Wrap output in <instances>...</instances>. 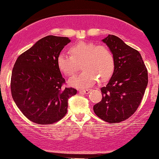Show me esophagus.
Wrapping results in <instances>:
<instances>
[{"label":"esophagus","mask_w":159,"mask_h":159,"mask_svg":"<svg viewBox=\"0 0 159 159\" xmlns=\"http://www.w3.org/2000/svg\"><path fill=\"white\" fill-rule=\"evenodd\" d=\"M90 91H91V90H90V89L80 90V93H85V94H89V93H90Z\"/></svg>","instance_id":"1"}]
</instances>
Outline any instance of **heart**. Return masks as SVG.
<instances>
[{
  "mask_svg": "<svg viewBox=\"0 0 159 159\" xmlns=\"http://www.w3.org/2000/svg\"><path fill=\"white\" fill-rule=\"evenodd\" d=\"M70 55L61 52L57 57L58 69L67 76L76 74V62L83 60V70L69 80L70 85L76 88H86L93 85L98 78L101 82L108 80L115 69V58L109 48L91 42L80 41L69 47Z\"/></svg>",
  "mask_w": 159,
  "mask_h": 159,
  "instance_id": "b5f03b06",
  "label": "heart"
}]
</instances>
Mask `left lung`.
Here are the masks:
<instances>
[{
    "instance_id": "1",
    "label": "left lung",
    "mask_w": 159,
    "mask_h": 159,
    "mask_svg": "<svg viewBox=\"0 0 159 159\" xmlns=\"http://www.w3.org/2000/svg\"><path fill=\"white\" fill-rule=\"evenodd\" d=\"M102 42L113 54L115 69L107 85L101 89L102 99L93 111L102 120L114 124L126 120L139 106L148 86V70L140 53L118 37L109 34Z\"/></svg>"
}]
</instances>
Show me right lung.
<instances>
[{
    "instance_id": "right-lung-1",
    "label": "right lung",
    "mask_w": 159,
    "mask_h": 159,
    "mask_svg": "<svg viewBox=\"0 0 159 159\" xmlns=\"http://www.w3.org/2000/svg\"><path fill=\"white\" fill-rule=\"evenodd\" d=\"M70 42L66 37L48 35L17 57L11 72V96L23 114L33 122L50 125L67 113L68 99L76 93L66 83L57 57Z\"/></svg>"
}]
</instances>
